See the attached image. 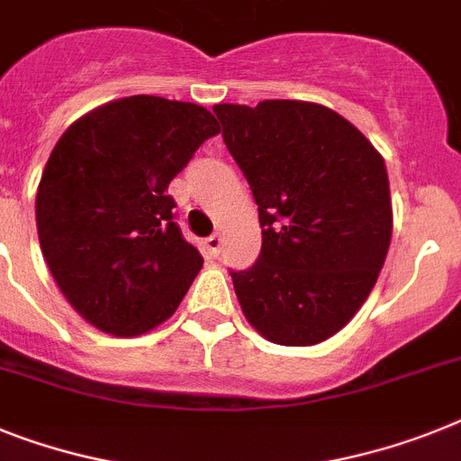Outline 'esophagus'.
I'll return each mask as SVG.
<instances>
[{
	"label": "esophagus",
	"instance_id": "1",
	"mask_svg": "<svg viewBox=\"0 0 461 461\" xmlns=\"http://www.w3.org/2000/svg\"><path fill=\"white\" fill-rule=\"evenodd\" d=\"M220 249H222V237L220 234H212V237H208L203 241V250H206L208 258H218Z\"/></svg>",
	"mask_w": 461,
	"mask_h": 461
}]
</instances>
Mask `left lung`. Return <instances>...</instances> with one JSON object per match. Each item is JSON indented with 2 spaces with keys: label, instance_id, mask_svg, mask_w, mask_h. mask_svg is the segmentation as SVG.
<instances>
[{
  "label": "left lung",
  "instance_id": "obj_1",
  "mask_svg": "<svg viewBox=\"0 0 461 461\" xmlns=\"http://www.w3.org/2000/svg\"><path fill=\"white\" fill-rule=\"evenodd\" d=\"M212 112L262 227L258 262L231 272L243 314L284 347L332 338L368 300L392 243L384 158L319 103H224Z\"/></svg>",
  "mask_w": 461,
  "mask_h": 461
}]
</instances>
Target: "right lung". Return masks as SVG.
<instances>
[{"instance_id": "1", "label": "right lung", "mask_w": 461, "mask_h": 461, "mask_svg": "<svg viewBox=\"0 0 461 461\" xmlns=\"http://www.w3.org/2000/svg\"><path fill=\"white\" fill-rule=\"evenodd\" d=\"M218 133L206 107L131 95L60 135L37 187V234L58 288L93 328L138 338L176 314L203 260L173 222L168 185Z\"/></svg>"}]
</instances>
